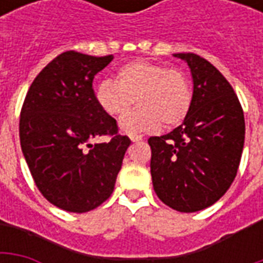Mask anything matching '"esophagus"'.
<instances>
[{"label": "esophagus", "mask_w": 263, "mask_h": 263, "mask_svg": "<svg viewBox=\"0 0 263 263\" xmlns=\"http://www.w3.org/2000/svg\"><path fill=\"white\" fill-rule=\"evenodd\" d=\"M132 142H139V141H142V137H131Z\"/></svg>", "instance_id": "34e87169"}]
</instances>
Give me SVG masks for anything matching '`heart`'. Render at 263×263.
Instances as JSON below:
<instances>
[{
  "instance_id": "heart-1",
  "label": "heart",
  "mask_w": 263,
  "mask_h": 263,
  "mask_svg": "<svg viewBox=\"0 0 263 263\" xmlns=\"http://www.w3.org/2000/svg\"><path fill=\"white\" fill-rule=\"evenodd\" d=\"M192 84L182 70L137 60L117 70V81L103 80L96 88V101L104 112L118 117L137 100L139 107L120 120V129L129 137L179 125L192 105Z\"/></svg>"
}]
</instances>
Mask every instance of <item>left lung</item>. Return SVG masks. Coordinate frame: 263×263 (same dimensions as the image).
Masks as SVG:
<instances>
[{
	"label": "left lung",
	"instance_id": "left-lung-1",
	"mask_svg": "<svg viewBox=\"0 0 263 263\" xmlns=\"http://www.w3.org/2000/svg\"><path fill=\"white\" fill-rule=\"evenodd\" d=\"M190 67L193 98L182 125L151 137L155 193L173 210L194 213L213 205L237 176L245 139L241 104L231 84L210 62L175 53Z\"/></svg>",
	"mask_w": 263,
	"mask_h": 263
}]
</instances>
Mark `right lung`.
<instances>
[{"instance_id": "obj_1", "label": "right lung", "mask_w": 263, "mask_h": 263, "mask_svg": "<svg viewBox=\"0 0 263 263\" xmlns=\"http://www.w3.org/2000/svg\"><path fill=\"white\" fill-rule=\"evenodd\" d=\"M112 59L59 54L36 76L21 111V148L32 177L49 203L70 213H87L111 196L131 143L117 134V121L98 107L92 88ZM104 135L113 138L89 142Z\"/></svg>"}]
</instances>
